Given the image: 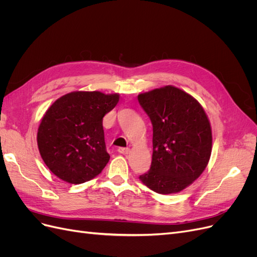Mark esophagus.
<instances>
[{
    "instance_id": "34e87169",
    "label": "esophagus",
    "mask_w": 257,
    "mask_h": 257,
    "mask_svg": "<svg viewBox=\"0 0 257 257\" xmlns=\"http://www.w3.org/2000/svg\"><path fill=\"white\" fill-rule=\"evenodd\" d=\"M128 151H130L128 148H119L118 149V152L121 154H127Z\"/></svg>"
}]
</instances>
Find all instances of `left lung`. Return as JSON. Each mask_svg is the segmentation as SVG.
Returning a JSON list of instances; mask_svg holds the SVG:
<instances>
[{
	"label": "left lung",
	"instance_id": "left-lung-1",
	"mask_svg": "<svg viewBox=\"0 0 257 257\" xmlns=\"http://www.w3.org/2000/svg\"><path fill=\"white\" fill-rule=\"evenodd\" d=\"M138 102L153 127L151 166L139 180L159 194L180 192L201 175L211 155L207 114L195 98L172 85L139 94Z\"/></svg>",
	"mask_w": 257,
	"mask_h": 257
}]
</instances>
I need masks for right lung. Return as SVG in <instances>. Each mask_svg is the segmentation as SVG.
Masks as SVG:
<instances>
[{
	"mask_svg": "<svg viewBox=\"0 0 257 257\" xmlns=\"http://www.w3.org/2000/svg\"><path fill=\"white\" fill-rule=\"evenodd\" d=\"M119 102L118 94L72 92L46 111L37 132L41 157L63 181L80 184L102 173L110 159L103 118Z\"/></svg>",
	"mask_w": 257,
	"mask_h": 257,
	"instance_id": "1",
	"label": "right lung"
}]
</instances>
